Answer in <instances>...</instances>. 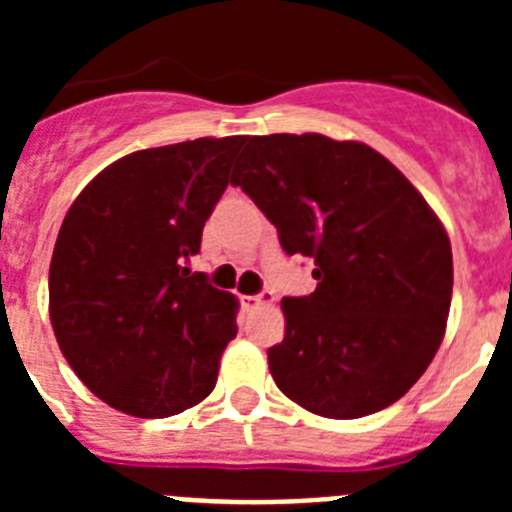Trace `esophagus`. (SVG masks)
Masks as SVG:
<instances>
[{"instance_id": "obj_1", "label": "esophagus", "mask_w": 512, "mask_h": 512, "mask_svg": "<svg viewBox=\"0 0 512 512\" xmlns=\"http://www.w3.org/2000/svg\"><path fill=\"white\" fill-rule=\"evenodd\" d=\"M271 302H274V292H269V289H266V292H261V295L243 297V305H246L248 310H256V307H261V305H271Z\"/></svg>"}]
</instances>
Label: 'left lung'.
<instances>
[{"instance_id":"obj_1","label":"left lung","mask_w":512,"mask_h":512,"mask_svg":"<svg viewBox=\"0 0 512 512\" xmlns=\"http://www.w3.org/2000/svg\"><path fill=\"white\" fill-rule=\"evenodd\" d=\"M235 187L277 228L289 256L315 261L312 295L284 297L271 346L279 390L323 418L390 408L446 333L454 287L449 235L382 153L318 133L253 135Z\"/></svg>"}]
</instances>
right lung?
I'll return each instance as SVG.
<instances>
[{
	"label": "right lung",
	"mask_w": 512,
	"mask_h": 512,
	"mask_svg": "<svg viewBox=\"0 0 512 512\" xmlns=\"http://www.w3.org/2000/svg\"><path fill=\"white\" fill-rule=\"evenodd\" d=\"M246 135L146 148L99 171L69 207L48 297L61 354L120 413L169 418L205 400L238 300L189 269Z\"/></svg>",
	"instance_id": "1"
}]
</instances>
